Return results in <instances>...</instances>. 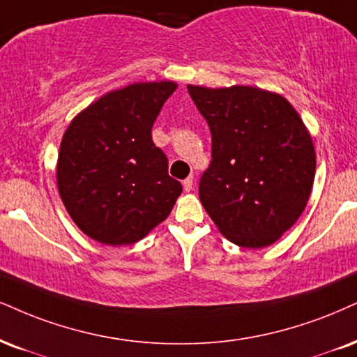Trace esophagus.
Here are the masks:
<instances>
[{
	"mask_svg": "<svg viewBox=\"0 0 357 357\" xmlns=\"http://www.w3.org/2000/svg\"><path fill=\"white\" fill-rule=\"evenodd\" d=\"M192 188H193V177L190 175V177H187L185 180H183V190L190 192Z\"/></svg>",
	"mask_w": 357,
	"mask_h": 357,
	"instance_id": "obj_1",
	"label": "esophagus"
}]
</instances>
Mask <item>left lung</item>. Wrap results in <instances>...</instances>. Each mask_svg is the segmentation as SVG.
Here are the masks:
<instances>
[{
  "label": "left lung",
  "mask_w": 357,
  "mask_h": 357,
  "mask_svg": "<svg viewBox=\"0 0 357 357\" xmlns=\"http://www.w3.org/2000/svg\"><path fill=\"white\" fill-rule=\"evenodd\" d=\"M187 89L212 134V160L199 185L202 205L231 243H275L300 218L313 188L310 132L293 105L273 92Z\"/></svg>",
  "instance_id": "1"
}]
</instances>
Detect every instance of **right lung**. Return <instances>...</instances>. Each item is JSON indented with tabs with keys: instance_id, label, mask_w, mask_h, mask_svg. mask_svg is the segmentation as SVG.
I'll return each mask as SVG.
<instances>
[{
	"instance_id": "1",
	"label": "right lung",
	"mask_w": 357,
	"mask_h": 357,
	"mask_svg": "<svg viewBox=\"0 0 357 357\" xmlns=\"http://www.w3.org/2000/svg\"><path fill=\"white\" fill-rule=\"evenodd\" d=\"M175 82L109 92L71 122L57 158V188L74 223L104 245H130L162 223L182 193L152 140Z\"/></svg>"
}]
</instances>
